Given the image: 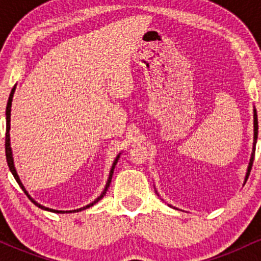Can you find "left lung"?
I'll return each instance as SVG.
<instances>
[{"label":"left lung","instance_id":"8db88e82","mask_svg":"<svg viewBox=\"0 0 261 261\" xmlns=\"http://www.w3.org/2000/svg\"><path fill=\"white\" fill-rule=\"evenodd\" d=\"M256 140H257V115H256V110L254 109V142H253V152H251V157H250L249 166H248L247 174H245V181H247L248 176H249V174H250L251 166H253L254 155H255V145H256Z\"/></svg>","mask_w":261,"mask_h":261}]
</instances>
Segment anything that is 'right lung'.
Instances as JSON below:
<instances>
[{"instance_id":"add662e5","label":"right lung","mask_w":261,"mask_h":261,"mask_svg":"<svg viewBox=\"0 0 261 261\" xmlns=\"http://www.w3.org/2000/svg\"><path fill=\"white\" fill-rule=\"evenodd\" d=\"M14 91H16V86H14L13 88H12V91H11V94H10V98H8L7 108H6V160H7V164H8V167H10V170H11V173H12V174H13L14 179H16L17 182H18V185H19V187L22 188V190L24 191V193H25V195L29 197V200H31V201H32L33 203H34V205H37L39 208H41V210H46V211H50V212H55V214H71V212H79V211H82V210H86V208L91 207V206H93V205H95V203H97L98 201H99V200L103 199L104 195H106V194H107V191H108V188H109V185H110V181H112V178H113L114 168H115L116 163H118V160H119V157H120V153L118 154V157H116V158H115V161H114V163H113V166H112V169H110V173H109V178H108L107 185H106V188H104L103 193H101L100 195L98 196L97 199L94 200V201L89 203V205H87V206H83V207H81V208H77V210H72V211H59V210H53V208L45 207V206L40 205V203H38L37 201H35V200L33 199V197H32L31 195H29V194H28V191L25 190L24 185L22 184V181H20L19 176H18V174H17L16 167H14V162H13V154H12L11 141H10V130H11V107H12V99H13V94H14Z\"/></svg>"}]
</instances>
